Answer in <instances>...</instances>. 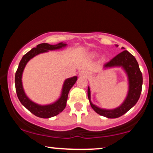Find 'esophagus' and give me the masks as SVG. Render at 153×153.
<instances>
[{
  "label": "esophagus",
  "instance_id": "34e87169",
  "mask_svg": "<svg viewBox=\"0 0 153 153\" xmlns=\"http://www.w3.org/2000/svg\"><path fill=\"white\" fill-rule=\"evenodd\" d=\"M80 76H83V77H88V73L85 71H80Z\"/></svg>",
  "mask_w": 153,
  "mask_h": 153
}]
</instances>
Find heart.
I'll return each instance as SVG.
<instances>
[{"instance_id": "obj_1", "label": "heart", "mask_w": 153, "mask_h": 153, "mask_svg": "<svg viewBox=\"0 0 153 153\" xmlns=\"http://www.w3.org/2000/svg\"><path fill=\"white\" fill-rule=\"evenodd\" d=\"M94 55H96V54H94Z\"/></svg>"}]
</instances>
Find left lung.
I'll use <instances>...</instances> for the list:
<instances>
[{"label":"left lung","instance_id":"left-lung-1","mask_svg":"<svg viewBox=\"0 0 153 153\" xmlns=\"http://www.w3.org/2000/svg\"><path fill=\"white\" fill-rule=\"evenodd\" d=\"M116 46L118 47V45ZM122 49L124 48L122 47ZM115 67H121L124 70L127 75L129 83V90L127 97L120 106L114 109L99 108L91 102L90 88L88 87V97L93 109L99 114L110 119L118 118L131 109L140 99L143 86V75L140 70L137 61L127 50H124L111 59L109 62L104 64L103 68L106 69Z\"/></svg>","mask_w":153,"mask_h":153}]
</instances>
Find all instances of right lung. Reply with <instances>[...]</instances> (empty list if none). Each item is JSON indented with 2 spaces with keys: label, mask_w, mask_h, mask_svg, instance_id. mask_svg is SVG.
Returning <instances> with one entry per match:
<instances>
[{
  "label": "right lung",
  "mask_w": 153,
  "mask_h": 153,
  "mask_svg": "<svg viewBox=\"0 0 153 153\" xmlns=\"http://www.w3.org/2000/svg\"><path fill=\"white\" fill-rule=\"evenodd\" d=\"M66 46L67 44L63 42H60L54 45H49L47 43L39 44L36 47L31 49L29 52H28L27 53L23 56L22 59H21L20 62H19L18 69L16 72V91L17 96H18L19 101L22 103L23 106H25L31 113H32L36 117H40V118H50V117L59 114L60 112H62L64 110V108L66 106L69 91L75 83L78 77H72V78H68L65 80L60 96L55 102L47 105H39L33 102L31 100L29 99L24 92L22 80L23 72H24V70L27 62L37 54L47 52L50 50H59V49H62Z\"/></svg>",
  "instance_id": "1"
}]
</instances>
